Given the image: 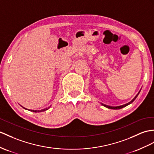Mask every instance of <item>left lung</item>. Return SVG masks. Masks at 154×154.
I'll return each mask as SVG.
<instances>
[{"label": "left lung", "mask_w": 154, "mask_h": 154, "mask_svg": "<svg viewBox=\"0 0 154 154\" xmlns=\"http://www.w3.org/2000/svg\"><path fill=\"white\" fill-rule=\"evenodd\" d=\"M140 91L138 93V94L134 97V98L132 100H131L129 103H127V104H123V105H122V106H108V105H106V104H102V105H103L104 106H105V107H106V108H110V109H115V110H118V109H121V108H123V107H125V106H127V105H129V104H131L132 103L133 101L136 99V98L137 97V96L138 95V94H139V93H140Z\"/></svg>", "instance_id": "8db88e82"}]
</instances>
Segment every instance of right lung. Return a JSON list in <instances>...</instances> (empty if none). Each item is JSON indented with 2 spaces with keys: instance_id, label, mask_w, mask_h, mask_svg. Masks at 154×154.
I'll list each match as a JSON object with an SVG mask.
<instances>
[{
  "instance_id": "add662e5",
  "label": "right lung",
  "mask_w": 154,
  "mask_h": 154,
  "mask_svg": "<svg viewBox=\"0 0 154 154\" xmlns=\"http://www.w3.org/2000/svg\"><path fill=\"white\" fill-rule=\"evenodd\" d=\"M23 107V106H22ZM50 107H48V108H44V109H42V110H31L30 111H32V112H44V111H46V110H48L49 108H50ZM23 108H25V109H26L25 108H24V107H23Z\"/></svg>"
}]
</instances>
